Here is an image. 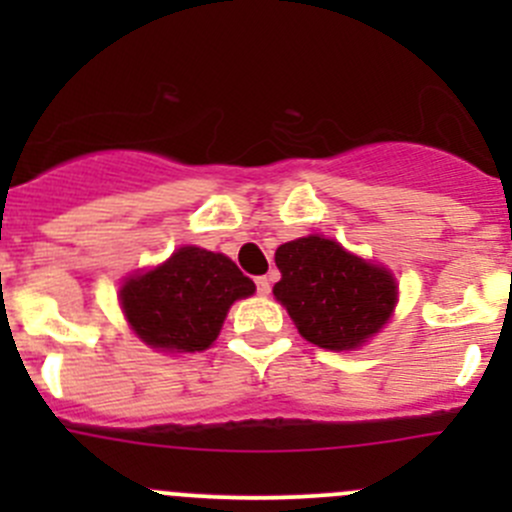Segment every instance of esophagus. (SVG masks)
I'll return each instance as SVG.
<instances>
[{
  "mask_svg": "<svg viewBox=\"0 0 512 512\" xmlns=\"http://www.w3.org/2000/svg\"><path fill=\"white\" fill-rule=\"evenodd\" d=\"M255 285H257V292H260V294H270L272 285H270V280H267V277H257Z\"/></svg>",
  "mask_w": 512,
  "mask_h": 512,
  "instance_id": "34e87169",
  "label": "esophagus"
}]
</instances>
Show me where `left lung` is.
I'll use <instances>...</instances> for the list:
<instances>
[{"label": "left lung", "mask_w": 512, "mask_h": 512, "mask_svg": "<svg viewBox=\"0 0 512 512\" xmlns=\"http://www.w3.org/2000/svg\"><path fill=\"white\" fill-rule=\"evenodd\" d=\"M282 272L275 297L307 342L332 352L374 337L396 304V282L384 267L349 255L339 242L309 235L277 247Z\"/></svg>", "instance_id": "obj_1"}]
</instances>
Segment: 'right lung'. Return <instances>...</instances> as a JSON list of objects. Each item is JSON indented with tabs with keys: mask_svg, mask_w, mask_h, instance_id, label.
I'll return each instance as SVG.
<instances>
[{
	"mask_svg": "<svg viewBox=\"0 0 512 512\" xmlns=\"http://www.w3.org/2000/svg\"><path fill=\"white\" fill-rule=\"evenodd\" d=\"M255 282L230 257L180 247L165 265L121 287V307L133 332L160 352H203L218 339L230 304L250 297Z\"/></svg>",
	"mask_w": 512,
	"mask_h": 512,
	"instance_id": "right-lung-1",
	"label": "right lung"
}]
</instances>
